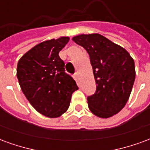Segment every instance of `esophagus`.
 <instances>
[{
    "instance_id": "esophagus-1",
    "label": "esophagus",
    "mask_w": 150,
    "mask_h": 150,
    "mask_svg": "<svg viewBox=\"0 0 150 150\" xmlns=\"http://www.w3.org/2000/svg\"><path fill=\"white\" fill-rule=\"evenodd\" d=\"M75 77L76 78V79H79V72H75Z\"/></svg>"
}]
</instances>
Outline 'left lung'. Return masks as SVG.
<instances>
[{
	"label": "left lung",
	"instance_id": "left-lung-1",
	"mask_svg": "<svg viewBox=\"0 0 150 150\" xmlns=\"http://www.w3.org/2000/svg\"><path fill=\"white\" fill-rule=\"evenodd\" d=\"M72 40L90 57L96 84L88 96V108L101 118L118 113L125 107L135 80V65L129 52L99 34H81Z\"/></svg>",
	"mask_w": 150,
	"mask_h": 150
}]
</instances>
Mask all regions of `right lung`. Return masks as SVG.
<instances>
[{
  "instance_id": "obj_1",
  "label": "right lung",
  "mask_w": 150,
  "mask_h": 150,
  "mask_svg": "<svg viewBox=\"0 0 150 150\" xmlns=\"http://www.w3.org/2000/svg\"><path fill=\"white\" fill-rule=\"evenodd\" d=\"M68 37L45 41L25 54L18 61L17 77L21 91L41 114L59 117L68 109L71 95L78 86L65 72L59 51Z\"/></svg>"
}]
</instances>
